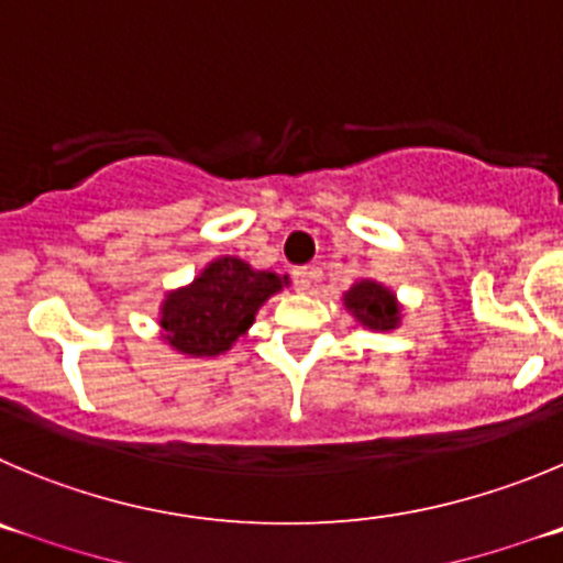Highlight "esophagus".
Wrapping results in <instances>:
<instances>
[{"label": "esophagus", "instance_id": "obj_1", "mask_svg": "<svg viewBox=\"0 0 563 563\" xmlns=\"http://www.w3.org/2000/svg\"><path fill=\"white\" fill-rule=\"evenodd\" d=\"M317 277H319L317 266H297V269H294V286H297L299 291H308Z\"/></svg>", "mask_w": 563, "mask_h": 563}]
</instances>
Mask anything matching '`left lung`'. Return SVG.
<instances>
[{
    "label": "left lung",
    "instance_id": "8db88e82",
    "mask_svg": "<svg viewBox=\"0 0 563 563\" xmlns=\"http://www.w3.org/2000/svg\"><path fill=\"white\" fill-rule=\"evenodd\" d=\"M344 302L346 308L353 311V317L358 319V322H364L366 328L391 330L400 322V308L394 302V294L372 280L355 283V286L344 294Z\"/></svg>",
    "mask_w": 563,
    "mask_h": 563
}]
</instances>
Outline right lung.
<instances>
[{"mask_svg":"<svg viewBox=\"0 0 563 563\" xmlns=\"http://www.w3.org/2000/svg\"><path fill=\"white\" fill-rule=\"evenodd\" d=\"M286 280V277H283ZM283 280L239 257H219L188 288L163 302V339L186 355H219L233 346Z\"/></svg>","mask_w":563,"mask_h":563,"instance_id":"1","label":"right lung"}]
</instances>
